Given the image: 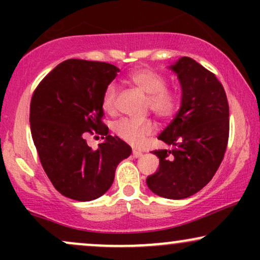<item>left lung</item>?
<instances>
[{"label":"left lung","instance_id":"8db88e82","mask_svg":"<svg viewBox=\"0 0 260 260\" xmlns=\"http://www.w3.org/2000/svg\"><path fill=\"white\" fill-rule=\"evenodd\" d=\"M120 72L107 62L67 59L39 83L31 96L30 129L44 171L67 198L89 202L112 186L132 153L103 123L107 86ZM85 132L94 136L89 141Z\"/></svg>","mask_w":260,"mask_h":260}]
</instances>
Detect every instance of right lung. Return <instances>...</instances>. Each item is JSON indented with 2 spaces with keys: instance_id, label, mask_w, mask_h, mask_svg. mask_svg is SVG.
I'll return each mask as SVG.
<instances>
[{
  "instance_id": "1",
  "label": "right lung",
  "mask_w": 260,
  "mask_h": 260,
  "mask_svg": "<svg viewBox=\"0 0 260 260\" xmlns=\"http://www.w3.org/2000/svg\"><path fill=\"white\" fill-rule=\"evenodd\" d=\"M170 70L177 74L181 105L159 136L154 150L160 165L147 178L149 189L168 199H183L207 186L219 169L229 142V103L215 74L193 58L182 57Z\"/></svg>"
}]
</instances>
